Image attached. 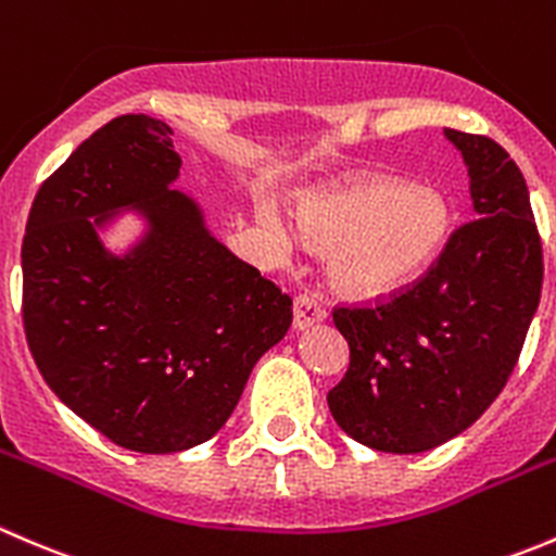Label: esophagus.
<instances>
[{
	"label": "esophagus",
	"mask_w": 556,
	"mask_h": 556,
	"mask_svg": "<svg viewBox=\"0 0 556 556\" xmlns=\"http://www.w3.org/2000/svg\"><path fill=\"white\" fill-rule=\"evenodd\" d=\"M327 311H324L321 300L313 294H300L294 296V329H307L313 324L324 321Z\"/></svg>",
	"instance_id": "esophagus-1"
}]
</instances>
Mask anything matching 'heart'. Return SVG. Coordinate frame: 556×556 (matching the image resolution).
<instances>
[{"label":"heart","mask_w":556,"mask_h":556,"mask_svg":"<svg viewBox=\"0 0 556 556\" xmlns=\"http://www.w3.org/2000/svg\"><path fill=\"white\" fill-rule=\"evenodd\" d=\"M262 222L280 245L289 243L276 213L265 211ZM300 222L313 245L338 251L332 265L338 289L354 296H383L414 283L441 256L452 235V207L438 191L367 178L313 197Z\"/></svg>","instance_id":"heart-1"}]
</instances>
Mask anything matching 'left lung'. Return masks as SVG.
Here are the masks:
<instances>
[{
	"label": "left lung",
	"mask_w": 556,
	"mask_h": 556,
	"mask_svg": "<svg viewBox=\"0 0 556 556\" xmlns=\"http://www.w3.org/2000/svg\"><path fill=\"white\" fill-rule=\"evenodd\" d=\"M443 131L463 151L476 218L403 291L332 311L351 359L329 410L345 435L387 454L430 452L465 432L508 383L541 302L525 175L489 137Z\"/></svg>",
	"instance_id": "8db88e82"
}]
</instances>
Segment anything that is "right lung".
Listing matches in <instances>:
<instances>
[{
    "instance_id": "1",
    "label": "right lung",
    "mask_w": 556,
    "mask_h": 556,
    "mask_svg": "<svg viewBox=\"0 0 556 556\" xmlns=\"http://www.w3.org/2000/svg\"><path fill=\"white\" fill-rule=\"evenodd\" d=\"M173 129L118 115L40 186L26 222L24 332L48 387L115 446L173 454L211 441L291 324V296L169 189ZM135 206L149 232L124 257L96 227Z\"/></svg>"
}]
</instances>
